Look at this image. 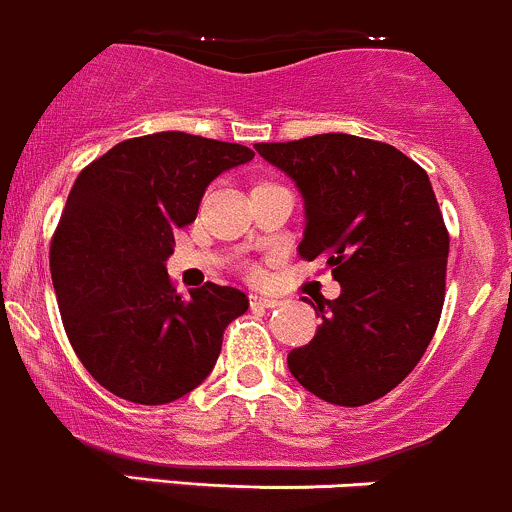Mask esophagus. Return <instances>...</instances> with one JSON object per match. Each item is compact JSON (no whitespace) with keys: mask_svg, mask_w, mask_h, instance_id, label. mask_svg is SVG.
I'll return each mask as SVG.
<instances>
[{"mask_svg":"<svg viewBox=\"0 0 512 512\" xmlns=\"http://www.w3.org/2000/svg\"><path fill=\"white\" fill-rule=\"evenodd\" d=\"M249 303H251V308H276L281 301L273 296H263V293H251Z\"/></svg>","mask_w":512,"mask_h":512,"instance_id":"obj_1","label":"esophagus"}]
</instances>
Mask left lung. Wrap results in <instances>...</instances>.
Wrapping results in <instances>:
<instances>
[{"instance_id":"1","label":"left lung","mask_w":512,"mask_h":512,"mask_svg":"<svg viewBox=\"0 0 512 512\" xmlns=\"http://www.w3.org/2000/svg\"><path fill=\"white\" fill-rule=\"evenodd\" d=\"M256 151L301 194L298 254L326 258L341 283V296L316 301L323 321L288 353V371L323 401L366 406L416 368L438 328L448 231L428 174L396 146L351 134Z\"/></svg>"}]
</instances>
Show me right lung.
<instances>
[{
    "label": "right lung",
    "instance_id": "obj_1",
    "mask_svg": "<svg viewBox=\"0 0 512 512\" xmlns=\"http://www.w3.org/2000/svg\"><path fill=\"white\" fill-rule=\"evenodd\" d=\"M254 151L184 131L116 144L74 181L52 241V281L72 348L106 391L161 406L214 371L224 331L246 313L234 286L181 296L166 258L204 191Z\"/></svg>",
    "mask_w": 512,
    "mask_h": 512
}]
</instances>
